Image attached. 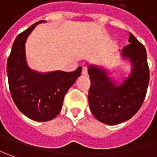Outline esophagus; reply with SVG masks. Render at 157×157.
<instances>
[{
  "label": "esophagus",
  "instance_id": "1",
  "mask_svg": "<svg viewBox=\"0 0 157 157\" xmlns=\"http://www.w3.org/2000/svg\"><path fill=\"white\" fill-rule=\"evenodd\" d=\"M82 75H87V66H84V67H82Z\"/></svg>",
  "mask_w": 157,
  "mask_h": 157
}]
</instances>
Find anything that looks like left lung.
<instances>
[{"mask_svg": "<svg viewBox=\"0 0 157 157\" xmlns=\"http://www.w3.org/2000/svg\"><path fill=\"white\" fill-rule=\"evenodd\" d=\"M129 44L121 51L130 60L132 72L119 85L114 82L101 67L89 65L91 86L88 103L93 115L106 124H118L132 118L141 107L150 81L145 47L131 33Z\"/></svg>", "mask_w": 157, "mask_h": 157, "instance_id": "obj_1", "label": "left lung"}]
</instances>
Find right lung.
Instances as JSON below:
<instances>
[{"label":"right lung","instance_id":"obj_1","mask_svg":"<svg viewBox=\"0 0 157 157\" xmlns=\"http://www.w3.org/2000/svg\"><path fill=\"white\" fill-rule=\"evenodd\" d=\"M40 20L20 33L8 56L7 73L12 98L20 112L36 121L52 120L60 113L65 94L82 73V67L73 72L61 70L39 73L26 63L25 44Z\"/></svg>","mask_w":157,"mask_h":157}]
</instances>
